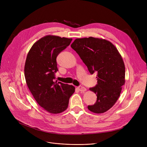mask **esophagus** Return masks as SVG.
I'll return each mask as SVG.
<instances>
[{
  "label": "esophagus",
  "instance_id": "34e87169",
  "mask_svg": "<svg viewBox=\"0 0 147 147\" xmlns=\"http://www.w3.org/2000/svg\"><path fill=\"white\" fill-rule=\"evenodd\" d=\"M78 89H79V90H80V92H84V91H86V89L84 88V87H83V86H78Z\"/></svg>",
  "mask_w": 147,
  "mask_h": 147
}]
</instances>
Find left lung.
<instances>
[{
	"label": "left lung",
	"mask_w": 147,
	"mask_h": 147,
	"mask_svg": "<svg viewBox=\"0 0 147 147\" xmlns=\"http://www.w3.org/2000/svg\"><path fill=\"white\" fill-rule=\"evenodd\" d=\"M71 47L87 66L97 74V84L89 89L96 94V102L88 105L92 112L103 113L116 102L125 82V67L116 48L109 41L89 37L76 38Z\"/></svg>",
	"instance_id": "8db88e82"
}]
</instances>
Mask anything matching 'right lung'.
Returning a JSON list of instances; mask_svg holds the SVG:
<instances>
[{
	"mask_svg": "<svg viewBox=\"0 0 147 147\" xmlns=\"http://www.w3.org/2000/svg\"><path fill=\"white\" fill-rule=\"evenodd\" d=\"M72 38L46 36L37 41L28 53L24 76L36 102L52 114L65 111L75 91L72 85L55 80L57 57L70 44Z\"/></svg>",
	"mask_w": 147,
	"mask_h": 147,
	"instance_id": "right-lung-1",
	"label": "right lung"
}]
</instances>
